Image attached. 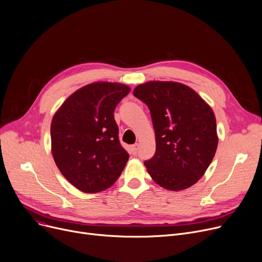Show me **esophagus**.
Here are the masks:
<instances>
[{
    "label": "esophagus",
    "mask_w": 262,
    "mask_h": 262,
    "mask_svg": "<svg viewBox=\"0 0 262 262\" xmlns=\"http://www.w3.org/2000/svg\"><path fill=\"white\" fill-rule=\"evenodd\" d=\"M138 149H139V144L138 143H136V144H134L132 146V152H133L134 155H136L137 153H138Z\"/></svg>",
    "instance_id": "esophagus-1"
}]
</instances>
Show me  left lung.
I'll return each mask as SVG.
<instances>
[{
  "mask_svg": "<svg viewBox=\"0 0 262 262\" xmlns=\"http://www.w3.org/2000/svg\"><path fill=\"white\" fill-rule=\"evenodd\" d=\"M133 93L147 105L152 117L156 152L144 161L152 180L171 191L193 186L217 147L211 107L193 89L176 81H147Z\"/></svg>",
  "mask_w": 262,
  "mask_h": 262,
  "instance_id": "1",
  "label": "left lung"
}]
</instances>
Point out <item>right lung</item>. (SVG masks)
Listing matches in <instances>:
<instances>
[{
    "label": "right lung",
    "mask_w": 262,
    "mask_h": 262,
    "mask_svg": "<svg viewBox=\"0 0 262 262\" xmlns=\"http://www.w3.org/2000/svg\"><path fill=\"white\" fill-rule=\"evenodd\" d=\"M130 88L98 81L63 102L51 123L52 155L66 180L86 193L112 187L129 155L119 141L114 112Z\"/></svg>",
    "instance_id": "obj_1"
}]
</instances>
